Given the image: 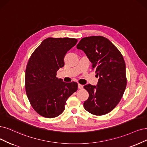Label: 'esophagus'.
<instances>
[{"instance_id":"esophagus-1","label":"esophagus","mask_w":147,"mask_h":147,"mask_svg":"<svg viewBox=\"0 0 147 147\" xmlns=\"http://www.w3.org/2000/svg\"><path fill=\"white\" fill-rule=\"evenodd\" d=\"M84 88V86L81 84H78V88L79 89H82Z\"/></svg>"}]
</instances>
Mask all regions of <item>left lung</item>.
I'll return each mask as SVG.
<instances>
[{
  "instance_id": "obj_1",
  "label": "left lung",
  "mask_w": 147,
  "mask_h": 147,
  "mask_svg": "<svg viewBox=\"0 0 147 147\" xmlns=\"http://www.w3.org/2000/svg\"><path fill=\"white\" fill-rule=\"evenodd\" d=\"M77 48L84 51L99 78L96 86L88 84L84 86L89 93L84 107L92 115H106L119 104L126 88L123 57L109 40L100 36L82 38Z\"/></svg>"
}]
</instances>
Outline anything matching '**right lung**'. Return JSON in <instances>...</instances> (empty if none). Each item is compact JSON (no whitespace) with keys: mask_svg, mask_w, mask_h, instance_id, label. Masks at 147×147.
Segmentation results:
<instances>
[{"mask_svg":"<svg viewBox=\"0 0 147 147\" xmlns=\"http://www.w3.org/2000/svg\"><path fill=\"white\" fill-rule=\"evenodd\" d=\"M78 39L48 37L32 53L25 71V90L33 109L40 116L53 118L65 110L68 97L78 90V83L64 82L56 77L64 66L67 51Z\"/></svg>","mask_w":147,"mask_h":147,"instance_id":"1","label":"right lung"}]
</instances>
